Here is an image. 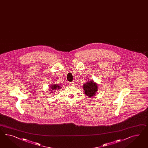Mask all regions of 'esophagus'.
I'll use <instances>...</instances> for the list:
<instances>
[{
  "mask_svg": "<svg viewBox=\"0 0 148 148\" xmlns=\"http://www.w3.org/2000/svg\"><path fill=\"white\" fill-rule=\"evenodd\" d=\"M74 84V82H70V86H73Z\"/></svg>",
  "mask_w": 148,
  "mask_h": 148,
  "instance_id": "34e87169",
  "label": "esophagus"
}]
</instances>
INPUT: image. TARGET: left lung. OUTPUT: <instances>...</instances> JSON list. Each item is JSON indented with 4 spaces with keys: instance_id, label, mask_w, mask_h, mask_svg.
Masks as SVG:
<instances>
[{
    "instance_id": "1",
    "label": "left lung",
    "mask_w": 148,
    "mask_h": 148,
    "mask_svg": "<svg viewBox=\"0 0 148 148\" xmlns=\"http://www.w3.org/2000/svg\"><path fill=\"white\" fill-rule=\"evenodd\" d=\"M87 82L83 84V88L84 93L87 96L92 97L95 95L96 92L98 90V86L93 80H88Z\"/></svg>"
}]
</instances>
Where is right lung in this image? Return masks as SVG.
<instances>
[{
  "mask_svg": "<svg viewBox=\"0 0 148 148\" xmlns=\"http://www.w3.org/2000/svg\"><path fill=\"white\" fill-rule=\"evenodd\" d=\"M49 90L50 91V92H54L56 90V89H60L61 87L60 86V84H53L49 86Z\"/></svg>",
  "mask_w": 148,
  "mask_h": 148,
  "instance_id": "add662e5",
  "label": "right lung"
}]
</instances>
